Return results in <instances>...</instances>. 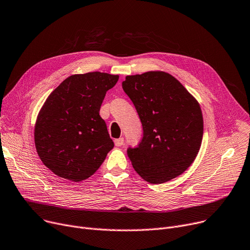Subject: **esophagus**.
<instances>
[{"label":"esophagus","mask_w":250,"mask_h":250,"mask_svg":"<svg viewBox=\"0 0 250 250\" xmlns=\"http://www.w3.org/2000/svg\"><path fill=\"white\" fill-rule=\"evenodd\" d=\"M124 142H125L124 138H120V139H116V140L114 141V144H115L116 147H121V146L124 145Z\"/></svg>","instance_id":"esophagus-1"}]
</instances>
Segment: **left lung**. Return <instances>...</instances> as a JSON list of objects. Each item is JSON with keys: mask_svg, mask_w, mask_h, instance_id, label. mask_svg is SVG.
Returning a JSON list of instances; mask_svg holds the SVG:
<instances>
[{"mask_svg": "<svg viewBox=\"0 0 250 250\" xmlns=\"http://www.w3.org/2000/svg\"><path fill=\"white\" fill-rule=\"evenodd\" d=\"M123 89L143 125L139 147L127 150L137 173L153 185L182 174L202 145L204 120L198 100L162 71L126 76Z\"/></svg>", "mask_w": 250, "mask_h": 250, "instance_id": "1", "label": "left lung"}]
</instances>
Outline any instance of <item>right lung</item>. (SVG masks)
<instances>
[{
    "label": "right lung",
    "instance_id": "add662e5",
    "mask_svg": "<svg viewBox=\"0 0 250 250\" xmlns=\"http://www.w3.org/2000/svg\"><path fill=\"white\" fill-rule=\"evenodd\" d=\"M118 78L100 72L75 74L46 98L35 122L34 143L39 158L56 175L85 180L113 148L99 110Z\"/></svg>",
    "mask_w": 250,
    "mask_h": 250
}]
</instances>
